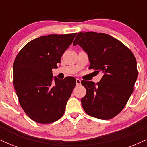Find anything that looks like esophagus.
I'll return each mask as SVG.
<instances>
[{"instance_id":"esophagus-1","label":"esophagus","mask_w":147,"mask_h":147,"mask_svg":"<svg viewBox=\"0 0 147 147\" xmlns=\"http://www.w3.org/2000/svg\"><path fill=\"white\" fill-rule=\"evenodd\" d=\"M81 84V80L79 79H76V84H77V86L79 85V84Z\"/></svg>"}]
</instances>
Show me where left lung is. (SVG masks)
<instances>
[{"label":"left lung","instance_id":"8db88e82","mask_svg":"<svg viewBox=\"0 0 147 147\" xmlns=\"http://www.w3.org/2000/svg\"><path fill=\"white\" fill-rule=\"evenodd\" d=\"M88 55L90 66L103 77L96 84L82 81L86 89L81 100L84 110L92 117L109 119L122 111L133 93L137 80V62L132 52L122 42L104 33L79 32L73 45Z\"/></svg>","mask_w":147,"mask_h":147}]
</instances>
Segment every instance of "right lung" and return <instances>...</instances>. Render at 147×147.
I'll list each match as a JSON object with an SVG mask.
<instances>
[{
  "label": "right lung",
  "mask_w": 147,
  "mask_h": 147,
  "mask_svg": "<svg viewBox=\"0 0 147 147\" xmlns=\"http://www.w3.org/2000/svg\"><path fill=\"white\" fill-rule=\"evenodd\" d=\"M77 33L50 34L32 40L21 49L13 65L14 85L20 104L34 122L58 120L76 85L75 77H53L61 58Z\"/></svg>",
  "instance_id": "right-lung-1"
}]
</instances>
